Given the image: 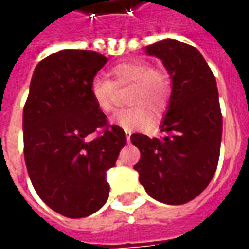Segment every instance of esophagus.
Instances as JSON below:
<instances>
[{
    "label": "esophagus",
    "mask_w": 249,
    "mask_h": 249,
    "mask_svg": "<svg viewBox=\"0 0 249 249\" xmlns=\"http://www.w3.org/2000/svg\"><path fill=\"white\" fill-rule=\"evenodd\" d=\"M126 141L130 142V132H126Z\"/></svg>",
    "instance_id": "esophagus-1"
}]
</instances>
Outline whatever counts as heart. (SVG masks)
Segmentation results:
<instances>
[{
	"label": "heart",
	"instance_id": "heart-1",
	"mask_svg": "<svg viewBox=\"0 0 249 249\" xmlns=\"http://www.w3.org/2000/svg\"><path fill=\"white\" fill-rule=\"evenodd\" d=\"M107 77L98 76L90 84V94L101 112L113 110L114 87L133 85L129 104L133 108L120 109L112 116L110 123L125 130L146 128L153 113H161L167 108L172 92V81L168 71L157 69L146 61L121 62L110 68Z\"/></svg>",
	"mask_w": 249,
	"mask_h": 249
}]
</instances>
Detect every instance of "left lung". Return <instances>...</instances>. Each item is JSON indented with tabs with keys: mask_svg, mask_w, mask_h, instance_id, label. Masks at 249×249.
<instances>
[{
	"mask_svg": "<svg viewBox=\"0 0 249 249\" xmlns=\"http://www.w3.org/2000/svg\"><path fill=\"white\" fill-rule=\"evenodd\" d=\"M145 53L161 60L172 92L160 125L162 137L130 136L141 153L133 168L151 197L180 205L203 192L217 168L223 119L216 80L201 53L178 40L145 46Z\"/></svg>",
	"mask_w": 249,
	"mask_h": 249,
	"instance_id": "obj_1",
	"label": "left lung"
}]
</instances>
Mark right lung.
<instances>
[{
    "label": "right lung",
    "mask_w": 249,
    "mask_h": 249,
    "mask_svg": "<svg viewBox=\"0 0 249 249\" xmlns=\"http://www.w3.org/2000/svg\"><path fill=\"white\" fill-rule=\"evenodd\" d=\"M108 61L93 51L65 49L36 66L22 116L24 156L30 181L57 213L78 219L97 212L109 197L108 169L126 144L125 132L108 125L90 84ZM98 127L100 138L87 137Z\"/></svg>",
    "instance_id": "add662e5"
}]
</instances>
